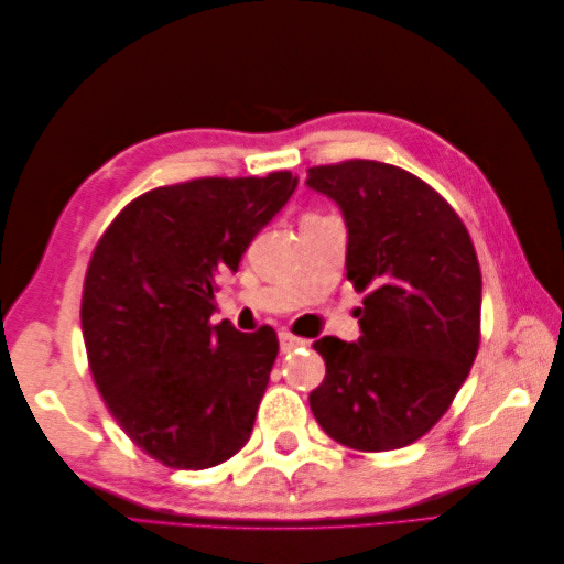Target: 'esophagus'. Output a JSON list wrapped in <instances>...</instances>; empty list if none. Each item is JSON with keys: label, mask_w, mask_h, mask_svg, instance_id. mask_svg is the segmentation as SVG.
Here are the masks:
<instances>
[{"label": "esophagus", "mask_w": 564, "mask_h": 564, "mask_svg": "<svg viewBox=\"0 0 564 564\" xmlns=\"http://www.w3.org/2000/svg\"><path fill=\"white\" fill-rule=\"evenodd\" d=\"M279 341H281V351H283V354L297 349V346H307V344H310L307 339L295 337V334H291V332H281V334H279Z\"/></svg>", "instance_id": "34e87169"}]
</instances>
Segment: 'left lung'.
Returning <instances> with one entry per match:
<instances>
[{
    "instance_id": "left-lung-1",
    "label": "left lung",
    "mask_w": 564,
    "mask_h": 564,
    "mask_svg": "<svg viewBox=\"0 0 564 564\" xmlns=\"http://www.w3.org/2000/svg\"><path fill=\"white\" fill-rule=\"evenodd\" d=\"M341 208L346 279L364 293L361 337H322L327 376L310 392L325 434L354 451L410 446L446 414L480 346L482 273L473 239L422 178L373 160L307 170Z\"/></svg>"
}]
</instances>
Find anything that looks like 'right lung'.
<instances>
[{"label":"right lung","mask_w":564,"mask_h":564,"mask_svg":"<svg viewBox=\"0 0 564 564\" xmlns=\"http://www.w3.org/2000/svg\"><path fill=\"white\" fill-rule=\"evenodd\" d=\"M295 186L271 172L152 188L94 249L82 293L91 378L128 438L166 467L206 470L249 441L279 337L210 325L213 291Z\"/></svg>","instance_id":"obj_1"}]
</instances>
